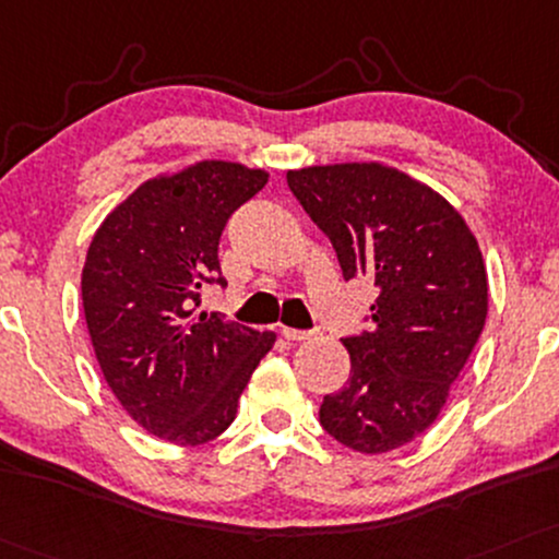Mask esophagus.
Wrapping results in <instances>:
<instances>
[{
	"label": "esophagus",
	"instance_id": "34e87169",
	"mask_svg": "<svg viewBox=\"0 0 559 559\" xmlns=\"http://www.w3.org/2000/svg\"><path fill=\"white\" fill-rule=\"evenodd\" d=\"M281 335H284L286 341H309L318 335V331H294V328H281Z\"/></svg>",
	"mask_w": 559,
	"mask_h": 559
}]
</instances>
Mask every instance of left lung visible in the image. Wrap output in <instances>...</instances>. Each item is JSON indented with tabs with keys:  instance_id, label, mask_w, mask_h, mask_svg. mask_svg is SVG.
I'll return each mask as SVG.
<instances>
[{
	"instance_id": "8db88e82",
	"label": "left lung",
	"mask_w": 559,
	"mask_h": 559,
	"mask_svg": "<svg viewBox=\"0 0 559 559\" xmlns=\"http://www.w3.org/2000/svg\"><path fill=\"white\" fill-rule=\"evenodd\" d=\"M331 239L346 278L380 288L372 328L344 338L352 372L322 399L320 425L356 453L427 432L487 320V267L463 215L425 181L378 160L286 171Z\"/></svg>"
}]
</instances>
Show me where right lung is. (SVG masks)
Segmentation results:
<instances>
[{
  "mask_svg": "<svg viewBox=\"0 0 559 559\" xmlns=\"http://www.w3.org/2000/svg\"><path fill=\"white\" fill-rule=\"evenodd\" d=\"M265 169L194 160L143 181L87 247L83 309L106 385L140 427L174 445L215 440L275 333L194 312L221 278L228 215L258 194Z\"/></svg>",
  "mask_w": 559,
  "mask_h": 559,
  "instance_id": "obj_1",
  "label": "right lung"
}]
</instances>
